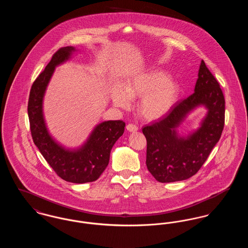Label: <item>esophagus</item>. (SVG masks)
<instances>
[{
    "label": "esophagus",
    "instance_id": "1",
    "mask_svg": "<svg viewBox=\"0 0 248 248\" xmlns=\"http://www.w3.org/2000/svg\"><path fill=\"white\" fill-rule=\"evenodd\" d=\"M126 129H127V131H129V132H136V131H138V130H139V128H138V126H137V125L132 124H127V125H126Z\"/></svg>",
    "mask_w": 248,
    "mask_h": 248
}]
</instances>
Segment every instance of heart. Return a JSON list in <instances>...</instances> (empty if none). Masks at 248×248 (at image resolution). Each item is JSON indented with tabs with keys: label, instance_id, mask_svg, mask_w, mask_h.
Listing matches in <instances>:
<instances>
[{
	"label": "heart",
	"instance_id": "heart-1",
	"mask_svg": "<svg viewBox=\"0 0 248 248\" xmlns=\"http://www.w3.org/2000/svg\"><path fill=\"white\" fill-rule=\"evenodd\" d=\"M178 83L160 70L144 71L130 78L125 87L116 84L111 89L114 106L127 108L131 98L140 97L139 109L148 120H158L167 115L177 103Z\"/></svg>",
	"mask_w": 248,
	"mask_h": 248
}]
</instances>
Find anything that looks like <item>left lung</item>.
<instances>
[{"mask_svg":"<svg viewBox=\"0 0 248 248\" xmlns=\"http://www.w3.org/2000/svg\"><path fill=\"white\" fill-rule=\"evenodd\" d=\"M200 106L206 109L200 126L185 134L178 128ZM225 99L217 81L202 60L194 93L177 102L163 119L142 128L147 140L146 165L162 183L188 179L203 165L224 127Z\"/></svg>","mask_w":248,"mask_h":248,"instance_id":"8db88e82","label":"left lung"}]
</instances>
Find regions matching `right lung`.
<instances>
[{
	"mask_svg": "<svg viewBox=\"0 0 248 248\" xmlns=\"http://www.w3.org/2000/svg\"><path fill=\"white\" fill-rule=\"evenodd\" d=\"M78 52L73 46L59 49L32 84L28 114L32 140L40 153L58 176L71 183L96 180L106 169L110 151L123 136V121H105L96 124L86 140L77 148H68L50 133L44 113V98L56 68L69 61Z\"/></svg>",
	"mask_w": 248,
	"mask_h": 248,
	"instance_id": "obj_1",
	"label": "right lung"
}]
</instances>
